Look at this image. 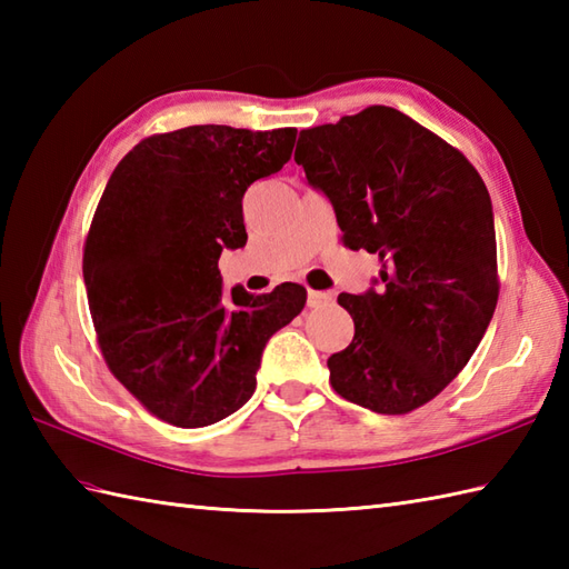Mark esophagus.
Here are the masks:
<instances>
[{
  "mask_svg": "<svg viewBox=\"0 0 569 569\" xmlns=\"http://www.w3.org/2000/svg\"><path fill=\"white\" fill-rule=\"evenodd\" d=\"M325 303H332V293H325V291H308V306L310 308H320Z\"/></svg>",
  "mask_w": 569,
  "mask_h": 569,
  "instance_id": "obj_1",
  "label": "esophagus"
}]
</instances>
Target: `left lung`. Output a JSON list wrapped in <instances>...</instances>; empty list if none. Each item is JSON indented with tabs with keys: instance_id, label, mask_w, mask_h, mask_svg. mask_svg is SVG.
<instances>
[{
	"instance_id": "left-lung-1",
	"label": "left lung",
	"mask_w": 569,
	"mask_h": 569,
	"mask_svg": "<svg viewBox=\"0 0 569 569\" xmlns=\"http://www.w3.org/2000/svg\"><path fill=\"white\" fill-rule=\"evenodd\" d=\"M296 163L330 198L342 244L379 257V286L340 293L355 340L328 359L332 389L406 416L467 367L499 300L485 180L465 153L393 107L303 129Z\"/></svg>"
}]
</instances>
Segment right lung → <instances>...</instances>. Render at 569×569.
<instances>
[{"label": "right lung", "instance_id": "add662e5", "mask_svg": "<svg viewBox=\"0 0 569 569\" xmlns=\"http://www.w3.org/2000/svg\"><path fill=\"white\" fill-rule=\"evenodd\" d=\"M296 129L186 127L141 139L107 183L82 247L98 345L114 379L176 428L232 416L269 337L306 308L281 283L222 291V249L247 244L241 198L291 159Z\"/></svg>", "mask_w": 569, "mask_h": 569}]
</instances>
